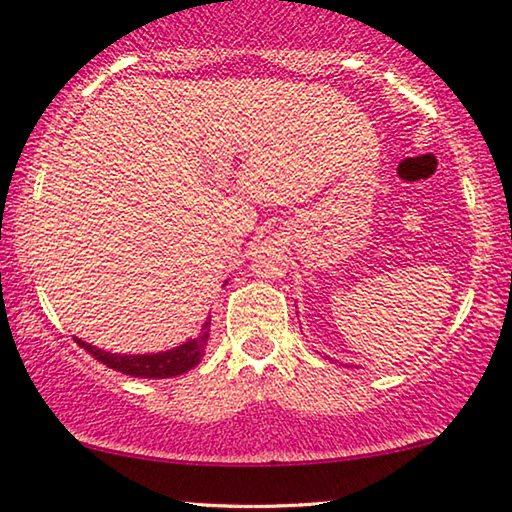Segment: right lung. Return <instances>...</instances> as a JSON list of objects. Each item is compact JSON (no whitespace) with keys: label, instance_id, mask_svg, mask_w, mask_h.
<instances>
[{"label":"right lung","instance_id":"obj_1","mask_svg":"<svg viewBox=\"0 0 512 512\" xmlns=\"http://www.w3.org/2000/svg\"><path fill=\"white\" fill-rule=\"evenodd\" d=\"M208 336H211V315H208L204 325H201V334L197 338H190L176 348L164 352H148V355H118V352H106L97 345L85 343L76 338V343L90 352L97 362H102L113 371L125 373V376L134 378H174L194 369L201 362L206 352Z\"/></svg>","mask_w":512,"mask_h":512}]
</instances>
